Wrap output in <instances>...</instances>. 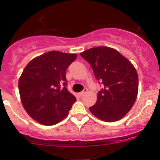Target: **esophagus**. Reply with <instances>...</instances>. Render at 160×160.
Returning a JSON list of instances; mask_svg holds the SVG:
<instances>
[{
	"label": "esophagus",
	"instance_id": "1",
	"mask_svg": "<svg viewBox=\"0 0 160 160\" xmlns=\"http://www.w3.org/2000/svg\"><path fill=\"white\" fill-rule=\"evenodd\" d=\"M86 92H87V89H84V90L82 91V92H81L79 93L78 95H79V96L81 97V96H82V95H83L84 94H86Z\"/></svg>",
	"mask_w": 160,
	"mask_h": 160
}]
</instances>
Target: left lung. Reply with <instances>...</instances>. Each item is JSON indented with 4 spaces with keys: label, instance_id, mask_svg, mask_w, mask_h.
Returning a JSON list of instances; mask_svg holds the SVG:
<instances>
[{
    "label": "left lung",
    "instance_id": "1",
    "mask_svg": "<svg viewBox=\"0 0 160 160\" xmlns=\"http://www.w3.org/2000/svg\"><path fill=\"white\" fill-rule=\"evenodd\" d=\"M90 64L95 78L103 88L89 111L105 122H115L132 108L138 92V76L135 68L117 49L96 47L80 53Z\"/></svg>",
    "mask_w": 160,
    "mask_h": 160
}]
</instances>
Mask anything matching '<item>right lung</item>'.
<instances>
[{
    "label": "right lung",
    "mask_w": 160,
    "mask_h": 160,
    "mask_svg": "<svg viewBox=\"0 0 160 160\" xmlns=\"http://www.w3.org/2000/svg\"><path fill=\"white\" fill-rule=\"evenodd\" d=\"M78 55L49 51L35 57L24 68L19 80L24 109L45 126L58 123L76 102L66 85L65 72Z\"/></svg>",
    "instance_id": "obj_1"
}]
</instances>
